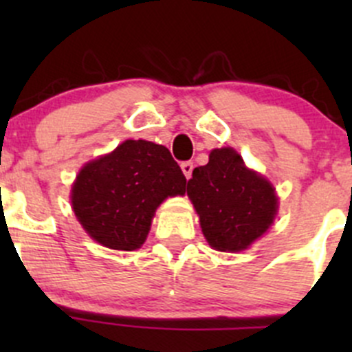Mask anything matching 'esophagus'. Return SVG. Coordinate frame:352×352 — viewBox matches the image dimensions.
<instances>
[{
  "label": "esophagus",
  "mask_w": 352,
  "mask_h": 352,
  "mask_svg": "<svg viewBox=\"0 0 352 352\" xmlns=\"http://www.w3.org/2000/svg\"><path fill=\"white\" fill-rule=\"evenodd\" d=\"M180 168H182L186 179H190V175H192V170H194V163L192 162H182L180 163Z\"/></svg>",
  "instance_id": "1"
}]
</instances>
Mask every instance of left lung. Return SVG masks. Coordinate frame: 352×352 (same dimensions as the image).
Returning a JSON list of instances; mask_svg holds the SVG:
<instances>
[{
  "instance_id": "1",
  "label": "left lung",
  "mask_w": 352,
  "mask_h": 352,
  "mask_svg": "<svg viewBox=\"0 0 352 352\" xmlns=\"http://www.w3.org/2000/svg\"><path fill=\"white\" fill-rule=\"evenodd\" d=\"M202 233L219 252H240L274 221L278 197L271 184L245 166L232 148L212 150L208 165L187 182Z\"/></svg>"
}]
</instances>
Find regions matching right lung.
<instances>
[{"mask_svg":"<svg viewBox=\"0 0 352 352\" xmlns=\"http://www.w3.org/2000/svg\"><path fill=\"white\" fill-rule=\"evenodd\" d=\"M187 179L162 144L127 140L81 168L71 202L88 235L113 250H136L146 240L163 199L186 194Z\"/></svg>","mask_w":352,"mask_h":352,"instance_id":"right-lung-1","label":"right lung"}]
</instances>
